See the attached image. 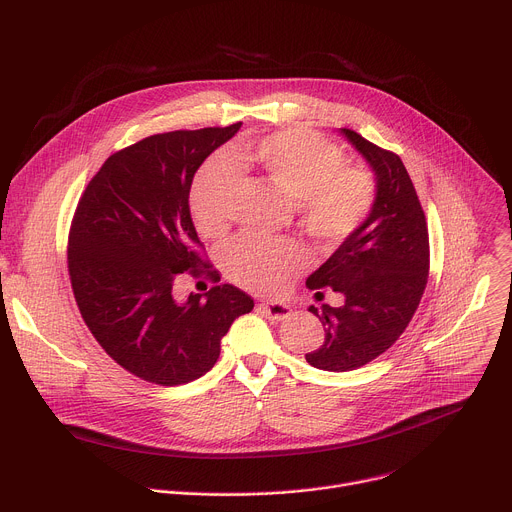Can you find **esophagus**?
<instances>
[{
    "mask_svg": "<svg viewBox=\"0 0 512 512\" xmlns=\"http://www.w3.org/2000/svg\"><path fill=\"white\" fill-rule=\"evenodd\" d=\"M259 310L269 318V320H287L291 316V306L285 304V302H279V300H271V302H261L259 304Z\"/></svg>",
    "mask_w": 512,
    "mask_h": 512,
    "instance_id": "34e87169",
    "label": "esophagus"
}]
</instances>
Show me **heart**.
Here are the masks:
<instances>
[{"mask_svg": "<svg viewBox=\"0 0 512 512\" xmlns=\"http://www.w3.org/2000/svg\"><path fill=\"white\" fill-rule=\"evenodd\" d=\"M239 162L296 202L302 231L318 243L350 237L373 210L377 186L362 168L344 166L334 143L308 129H281L247 143ZM239 170L229 156H214L198 172L190 192L192 221L200 235L223 237L231 225V202ZM223 265L237 283L273 291L304 265L298 245L241 235L223 249Z\"/></svg>", "mask_w": 512, "mask_h": 512, "instance_id": "heart-1", "label": "heart"}]
</instances>
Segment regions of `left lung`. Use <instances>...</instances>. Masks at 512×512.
Segmentation results:
<instances>
[{
  "instance_id": "obj_1",
  "label": "left lung",
  "mask_w": 512,
  "mask_h": 512,
  "mask_svg": "<svg viewBox=\"0 0 512 512\" xmlns=\"http://www.w3.org/2000/svg\"><path fill=\"white\" fill-rule=\"evenodd\" d=\"M340 133L371 166L377 194L367 221L306 281L310 289L332 287L344 296L340 308L310 306L326 334L306 360L332 373L360 369L395 344L421 302L429 273L425 214L401 158L352 129Z\"/></svg>"
}]
</instances>
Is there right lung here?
Instances as JSON below:
<instances>
[{
	"mask_svg": "<svg viewBox=\"0 0 512 512\" xmlns=\"http://www.w3.org/2000/svg\"><path fill=\"white\" fill-rule=\"evenodd\" d=\"M241 125L158 133L109 156L72 218L68 275L81 316L103 350L148 383L200 379L255 306L231 283L174 298L178 273L221 281L198 253L188 198L196 170Z\"/></svg>",
	"mask_w": 512,
	"mask_h": 512,
	"instance_id": "right-lung-1",
	"label": "right lung"
}]
</instances>
